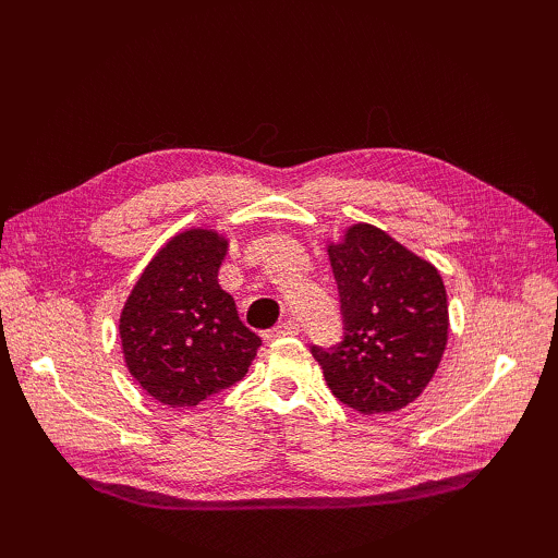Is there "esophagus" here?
<instances>
[{
	"instance_id": "obj_1",
	"label": "esophagus",
	"mask_w": 558,
	"mask_h": 558,
	"mask_svg": "<svg viewBox=\"0 0 558 558\" xmlns=\"http://www.w3.org/2000/svg\"><path fill=\"white\" fill-rule=\"evenodd\" d=\"M298 333H300V324L292 322V318H288V322H282L278 326H272L270 330H266V340H278V338L298 336Z\"/></svg>"
}]
</instances>
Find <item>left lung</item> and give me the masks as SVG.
I'll return each instance as SVG.
<instances>
[{
  "label": "left lung",
  "instance_id": "1",
  "mask_svg": "<svg viewBox=\"0 0 558 558\" xmlns=\"http://www.w3.org/2000/svg\"><path fill=\"white\" fill-rule=\"evenodd\" d=\"M342 340L312 345L328 388L362 414H390L417 398L444 357L446 288L438 270L374 225H352L328 246Z\"/></svg>",
  "mask_w": 558,
  "mask_h": 558
}]
</instances>
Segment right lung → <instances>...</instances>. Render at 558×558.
<instances>
[{
	"label": "right lung",
	"instance_id": "right-lung-1",
	"mask_svg": "<svg viewBox=\"0 0 558 558\" xmlns=\"http://www.w3.org/2000/svg\"><path fill=\"white\" fill-rule=\"evenodd\" d=\"M228 242L218 232L172 236L124 304L120 336L129 372L162 405L194 408L234 386L260 338L218 286Z\"/></svg>",
	"mask_w": 558,
	"mask_h": 558
}]
</instances>
